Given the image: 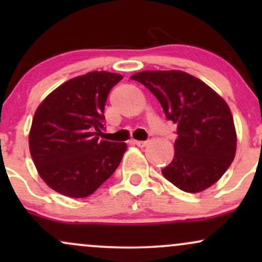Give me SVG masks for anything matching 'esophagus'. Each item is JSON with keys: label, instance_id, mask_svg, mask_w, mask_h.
I'll list each match as a JSON object with an SVG mask.
<instances>
[{"label": "esophagus", "instance_id": "obj_1", "mask_svg": "<svg viewBox=\"0 0 262 262\" xmlns=\"http://www.w3.org/2000/svg\"><path fill=\"white\" fill-rule=\"evenodd\" d=\"M133 144L135 145L140 146V148H144V146L148 145V141H140V140H133Z\"/></svg>", "mask_w": 262, "mask_h": 262}]
</instances>
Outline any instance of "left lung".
<instances>
[{"label": "left lung", "mask_w": 262, "mask_h": 262, "mask_svg": "<svg viewBox=\"0 0 262 262\" xmlns=\"http://www.w3.org/2000/svg\"><path fill=\"white\" fill-rule=\"evenodd\" d=\"M130 79L145 86L177 125L175 155L161 171L165 179L189 193L214 185L236 151L235 125L224 98L185 71H140Z\"/></svg>", "instance_id": "8db88e82"}]
</instances>
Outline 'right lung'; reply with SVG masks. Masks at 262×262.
I'll use <instances>...</instances> for the list:
<instances>
[{"label":"right lung","mask_w":262,"mask_h":262,"mask_svg":"<svg viewBox=\"0 0 262 262\" xmlns=\"http://www.w3.org/2000/svg\"><path fill=\"white\" fill-rule=\"evenodd\" d=\"M123 79L91 71L56 87L35 111L29 151L39 176L71 198L92 194L110 179L127 150L125 143L98 140L111 89Z\"/></svg>","instance_id":"1"}]
</instances>
